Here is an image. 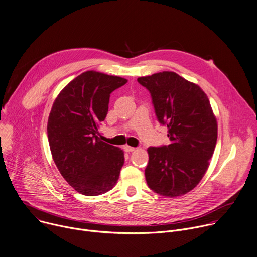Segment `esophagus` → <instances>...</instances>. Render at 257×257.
<instances>
[{"mask_svg": "<svg viewBox=\"0 0 257 257\" xmlns=\"http://www.w3.org/2000/svg\"><path fill=\"white\" fill-rule=\"evenodd\" d=\"M135 149L136 148H134V147H131V146H124V150L126 151V152H133V151H135Z\"/></svg>", "mask_w": 257, "mask_h": 257, "instance_id": "34e87169", "label": "esophagus"}]
</instances>
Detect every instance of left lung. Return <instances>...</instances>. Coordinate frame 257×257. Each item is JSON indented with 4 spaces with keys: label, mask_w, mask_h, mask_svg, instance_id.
<instances>
[{
    "label": "left lung",
    "mask_w": 257,
    "mask_h": 257,
    "mask_svg": "<svg viewBox=\"0 0 257 257\" xmlns=\"http://www.w3.org/2000/svg\"><path fill=\"white\" fill-rule=\"evenodd\" d=\"M151 94L158 121L167 126L170 144L149 147L145 169L151 190L178 197L204 177L217 140V122L206 94L173 71L138 78Z\"/></svg>",
    "instance_id": "obj_1"
}]
</instances>
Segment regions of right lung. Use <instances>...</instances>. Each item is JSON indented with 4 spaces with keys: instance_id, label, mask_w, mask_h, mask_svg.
I'll return each mask as SVG.
<instances>
[{
    "instance_id": "right-lung-1",
    "label": "right lung",
    "mask_w": 257,
    "mask_h": 257,
    "mask_svg": "<svg viewBox=\"0 0 257 257\" xmlns=\"http://www.w3.org/2000/svg\"><path fill=\"white\" fill-rule=\"evenodd\" d=\"M125 78L85 71L59 93L49 119L48 140L53 160L65 181L78 193L98 196L116 185L124 163L123 151L98 137L110 94Z\"/></svg>"
}]
</instances>
